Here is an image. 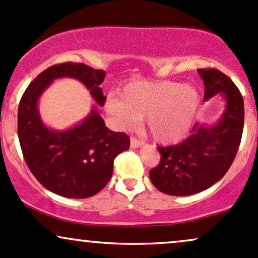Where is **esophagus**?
I'll return each instance as SVG.
<instances>
[{"label":"esophagus","instance_id":"1","mask_svg":"<svg viewBox=\"0 0 258 258\" xmlns=\"http://www.w3.org/2000/svg\"><path fill=\"white\" fill-rule=\"evenodd\" d=\"M130 144H131V148H141L144 144V142L138 141L137 138L131 137V141H130Z\"/></svg>","mask_w":258,"mask_h":258}]
</instances>
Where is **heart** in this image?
Listing matches in <instances>:
<instances>
[{
  "mask_svg": "<svg viewBox=\"0 0 258 258\" xmlns=\"http://www.w3.org/2000/svg\"><path fill=\"white\" fill-rule=\"evenodd\" d=\"M120 97L106 102L114 120L121 127H130L148 117L149 131L160 143H174L185 137L200 102L197 88L173 81L131 82Z\"/></svg>",
  "mask_w": 258,
  "mask_h": 258,
  "instance_id": "b5f03b06",
  "label": "heart"
}]
</instances>
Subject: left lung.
<instances>
[{
	"instance_id": "obj_1",
	"label": "left lung",
	"mask_w": 258,
	"mask_h": 258,
	"mask_svg": "<svg viewBox=\"0 0 258 258\" xmlns=\"http://www.w3.org/2000/svg\"><path fill=\"white\" fill-rule=\"evenodd\" d=\"M204 80V99L220 94L226 110L214 126L197 122L180 143L159 147V165L149 171L161 193L176 197L197 194L218 182L233 164L244 128V100L235 84L217 69H198Z\"/></svg>"
}]
</instances>
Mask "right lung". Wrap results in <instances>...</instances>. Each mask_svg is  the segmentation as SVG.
<instances>
[{
  "label": "right lung",
  "mask_w": 258,
  "mask_h": 258,
  "mask_svg": "<svg viewBox=\"0 0 258 258\" xmlns=\"http://www.w3.org/2000/svg\"><path fill=\"white\" fill-rule=\"evenodd\" d=\"M73 78L91 92L97 104L104 105L99 85L105 72L82 63L49 67L28 86L18 108V137L25 162L35 178L53 193L85 199L102 190L111 178L114 159L130 148V137L112 132L93 106L81 123L65 131L43 125L37 102L53 80Z\"/></svg>",
  "instance_id": "1"
}]
</instances>
